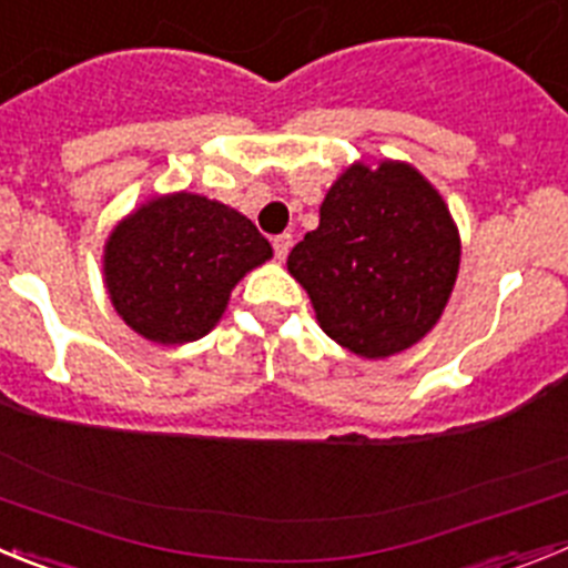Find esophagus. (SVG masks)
Listing matches in <instances>:
<instances>
[{"label":"esophagus","instance_id":"1","mask_svg":"<svg viewBox=\"0 0 568 568\" xmlns=\"http://www.w3.org/2000/svg\"><path fill=\"white\" fill-rule=\"evenodd\" d=\"M290 247H293V235H290V233H281V235H275V239H273L275 258H278V261H284V258H287Z\"/></svg>","mask_w":568,"mask_h":568}]
</instances>
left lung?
Listing matches in <instances>:
<instances>
[{"mask_svg":"<svg viewBox=\"0 0 568 568\" xmlns=\"http://www.w3.org/2000/svg\"><path fill=\"white\" fill-rule=\"evenodd\" d=\"M460 241L444 199L409 164L346 170L287 267L321 329L349 353L386 358L424 338L458 278Z\"/></svg>","mask_w":568,"mask_h":568,"instance_id":"obj_1","label":"left lung"}]
</instances>
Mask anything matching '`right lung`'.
<instances>
[{
    "label": "right lung",
    "mask_w": 568,
    "mask_h": 568,
    "mask_svg": "<svg viewBox=\"0 0 568 568\" xmlns=\"http://www.w3.org/2000/svg\"><path fill=\"white\" fill-rule=\"evenodd\" d=\"M273 255L250 219L204 195L155 199L113 230L104 250L110 301L139 335L159 344L202 338L230 290Z\"/></svg>",
    "instance_id": "right-lung-1"
}]
</instances>
